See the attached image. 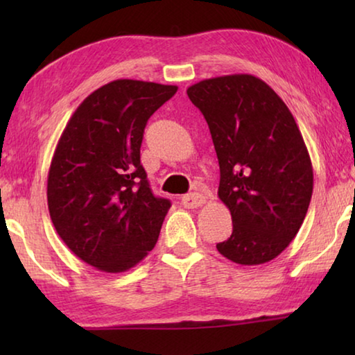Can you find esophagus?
<instances>
[{"mask_svg":"<svg viewBox=\"0 0 355 355\" xmlns=\"http://www.w3.org/2000/svg\"><path fill=\"white\" fill-rule=\"evenodd\" d=\"M205 203V196L197 194V192H192V194H186L182 197V205L184 208H199Z\"/></svg>","mask_w":355,"mask_h":355,"instance_id":"esophagus-1","label":"esophagus"}]
</instances>
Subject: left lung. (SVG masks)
<instances>
[{"mask_svg": "<svg viewBox=\"0 0 355 355\" xmlns=\"http://www.w3.org/2000/svg\"><path fill=\"white\" fill-rule=\"evenodd\" d=\"M218 155V196L233 232L219 254L245 266L280 255L297 235L313 192V167L291 111L260 78L216 76L188 87Z\"/></svg>", "mask_w": 355, "mask_h": 355, "instance_id": "1", "label": "left lung"}]
</instances>
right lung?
<instances>
[{
	"label": "right lung",
	"instance_id": "right-lung-1",
	"mask_svg": "<svg viewBox=\"0 0 355 355\" xmlns=\"http://www.w3.org/2000/svg\"><path fill=\"white\" fill-rule=\"evenodd\" d=\"M177 86L116 80L76 107L48 171V211L84 263L123 272L158 241L171 202L155 197L141 164L144 128Z\"/></svg>",
	"mask_w": 355,
	"mask_h": 355
}]
</instances>
